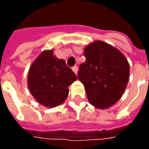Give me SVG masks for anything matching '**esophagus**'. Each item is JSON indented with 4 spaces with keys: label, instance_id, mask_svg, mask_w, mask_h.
I'll return each instance as SVG.
<instances>
[{
    "label": "esophagus",
    "instance_id": "obj_1",
    "mask_svg": "<svg viewBox=\"0 0 149 149\" xmlns=\"http://www.w3.org/2000/svg\"><path fill=\"white\" fill-rule=\"evenodd\" d=\"M72 70L73 71V72H74L75 74L77 75L78 72V67L77 66H74V67H72Z\"/></svg>",
    "mask_w": 149,
    "mask_h": 149
}]
</instances>
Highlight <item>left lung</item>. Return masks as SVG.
Segmentation results:
<instances>
[{
    "instance_id": "8db88e82",
    "label": "left lung",
    "mask_w": 149,
    "mask_h": 149,
    "mask_svg": "<svg viewBox=\"0 0 149 149\" xmlns=\"http://www.w3.org/2000/svg\"><path fill=\"white\" fill-rule=\"evenodd\" d=\"M86 61L79 67L78 79L84 84L88 102L106 109L118 101L129 80V64L120 50L96 40L84 49Z\"/></svg>"
}]
</instances>
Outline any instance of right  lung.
<instances>
[{
  "label": "right lung",
  "instance_id": "add662e5",
  "mask_svg": "<svg viewBox=\"0 0 149 149\" xmlns=\"http://www.w3.org/2000/svg\"><path fill=\"white\" fill-rule=\"evenodd\" d=\"M77 80L63 59L53 50H44L31 65L28 72L29 90L35 100L47 108L56 107L68 97V86Z\"/></svg>",
  "mask_w": 149,
  "mask_h": 149
}]
</instances>
